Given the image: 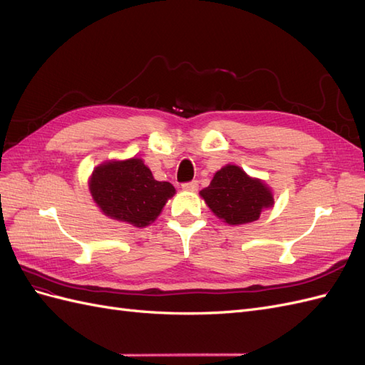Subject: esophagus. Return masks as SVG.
I'll list each match as a JSON object with an SVG mask.
<instances>
[{
	"instance_id": "obj_1",
	"label": "esophagus",
	"mask_w": 365,
	"mask_h": 365,
	"mask_svg": "<svg viewBox=\"0 0 365 365\" xmlns=\"http://www.w3.org/2000/svg\"><path fill=\"white\" fill-rule=\"evenodd\" d=\"M197 187H200V184H197V181H190V182H184V184H182V189H184V190H189V192L197 190Z\"/></svg>"
}]
</instances>
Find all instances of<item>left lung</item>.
Instances as JSON below:
<instances>
[{
    "instance_id": "obj_1",
    "label": "left lung",
    "mask_w": 365,
    "mask_h": 365,
    "mask_svg": "<svg viewBox=\"0 0 365 365\" xmlns=\"http://www.w3.org/2000/svg\"><path fill=\"white\" fill-rule=\"evenodd\" d=\"M210 210L230 225L257 220L274 204L272 192L263 181L251 178L239 165L227 164L200 193Z\"/></svg>"
}]
</instances>
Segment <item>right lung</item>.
I'll return each mask as SVG.
<instances>
[{
  "label": "right lung",
  "mask_w": 365,
  "mask_h": 365,
  "mask_svg": "<svg viewBox=\"0 0 365 365\" xmlns=\"http://www.w3.org/2000/svg\"><path fill=\"white\" fill-rule=\"evenodd\" d=\"M90 192L103 215L134 227H148L155 220L175 187L157 181L140 158L106 161L94 169Z\"/></svg>",
  "instance_id": "1"
}]
</instances>
